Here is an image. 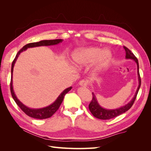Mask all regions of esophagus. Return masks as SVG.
Segmentation results:
<instances>
[{
	"label": "esophagus",
	"instance_id": "esophagus-1",
	"mask_svg": "<svg viewBox=\"0 0 151 151\" xmlns=\"http://www.w3.org/2000/svg\"><path fill=\"white\" fill-rule=\"evenodd\" d=\"M79 84L82 87H84V88H86V87L88 86V82L84 80H82L79 82Z\"/></svg>",
	"mask_w": 151,
	"mask_h": 151
}]
</instances>
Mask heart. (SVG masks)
<instances>
[{
    "mask_svg": "<svg viewBox=\"0 0 151 151\" xmlns=\"http://www.w3.org/2000/svg\"><path fill=\"white\" fill-rule=\"evenodd\" d=\"M112 53L108 49H101L96 47H91L76 50L72 58L73 63L77 67H84L93 63V72L99 74L110 64L112 60Z\"/></svg>",
    "mask_w": 151,
    "mask_h": 151,
    "instance_id": "1",
    "label": "heart"
}]
</instances>
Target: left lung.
<instances>
[{
    "label": "left lung",
    "mask_w": 151,
    "mask_h": 151,
    "mask_svg": "<svg viewBox=\"0 0 151 151\" xmlns=\"http://www.w3.org/2000/svg\"><path fill=\"white\" fill-rule=\"evenodd\" d=\"M123 48L125 50V58L126 59H130V60H133L135 61L137 64V76H138V81H139V86L138 88L137 89L136 92L134 94V96L131 99L130 102L126 104L125 105L123 106H121L120 108H118L116 109H106L103 108L101 105H100L98 101L96 96L94 94V93H93V99L91 102L90 103L89 105V110L93 114V115L98 118V119L101 120H109L111 119V118H113L115 117H116L119 116L122 114L125 113L127 111L129 110V109L132 107V105H133L135 100L136 99L137 95L138 94L139 90L140 89V87L141 85V79L140 77L139 74V62L137 58L135 57V56L134 55L130 50L127 48L125 47H123Z\"/></svg>",
    "instance_id": "8db88e82"
}]
</instances>
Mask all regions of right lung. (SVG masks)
Listing matches in <instances>:
<instances>
[{
    "label": "right lung",
    "instance_id": "obj_1",
    "mask_svg": "<svg viewBox=\"0 0 151 151\" xmlns=\"http://www.w3.org/2000/svg\"><path fill=\"white\" fill-rule=\"evenodd\" d=\"M62 42H63V40L62 39H56V40H42V41H40L39 42H35V43L27 44L24 45V46L17 52L14 60V61L12 62V67H11V93L12 94V96L15 102L16 103V104L18 105V106H19L27 115H28L30 117L36 118V119H45V118L51 117L53 114L58 110V109L59 108V107H60L61 103L63 101V98H64L65 95L68 92V91L71 90L72 87L70 86L69 88H66L65 90H63L60 93V94L58 96L55 101L51 104H50L49 106H47L46 107H44L42 108H29L18 99L14 93V89H13L12 75H13V69H14V65H15V63L17 60L18 57H19V55H20V53H22V52L25 51V50H26L29 48L38 47H42V46H51V45H58V43H62Z\"/></svg>",
    "mask_w": 151,
    "mask_h": 151
}]
</instances>
